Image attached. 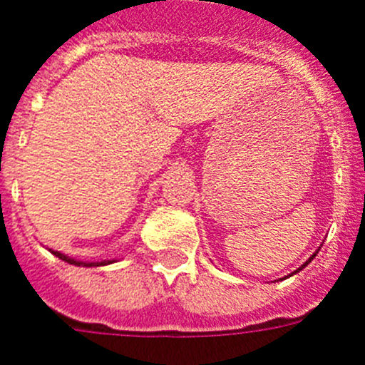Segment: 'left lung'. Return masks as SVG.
I'll return each mask as SVG.
<instances>
[{
    "mask_svg": "<svg viewBox=\"0 0 365 365\" xmlns=\"http://www.w3.org/2000/svg\"><path fill=\"white\" fill-rule=\"evenodd\" d=\"M315 255H317V252H315V254H313V255H312V257H309V259H308V261H306V263H304V264H302V267H300V269H298V270H302V269H304V267H308V264H309V263H312V259H313V257H315ZM298 270H294V272H298ZM294 272H293V274H294Z\"/></svg>",
    "mask_w": 365,
    "mask_h": 365,
    "instance_id": "obj_1",
    "label": "left lung"
}]
</instances>
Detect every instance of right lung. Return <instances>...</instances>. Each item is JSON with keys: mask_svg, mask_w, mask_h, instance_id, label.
Listing matches in <instances>:
<instances>
[{"mask_svg": "<svg viewBox=\"0 0 365 365\" xmlns=\"http://www.w3.org/2000/svg\"><path fill=\"white\" fill-rule=\"evenodd\" d=\"M52 252V250H50ZM56 257L63 259L65 263H71V264H76V267H102V264H110L113 263V261H98V263H83V261H76V259H72V257H67L65 254H61V252H52Z\"/></svg>", "mask_w": 365, "mask_h": 365, "instance_id": "obj_1", "label": "right lung"}]
</instances>
